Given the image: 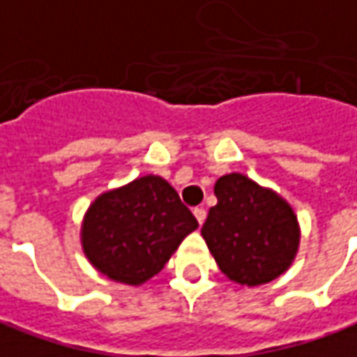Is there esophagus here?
Instances as JSON below:
<instances>
[{"label": "esophagus", "mask_w": 357, "mask_h": 357, "mask_svg": "<svg viewBox=\"0 0 357 357\" xmlns=\"http://www.w3.org/2000/svg\"><path fill=\"white\" fill-rule=\"evenodd\" d=\"M193 215H195V219L199 220V225H203V222H205V217H207V211L203 209V207H195V209H193Z\"/></svg>", "instance_id": "1"}]
</instances>
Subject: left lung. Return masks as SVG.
<instances>
[{"instance_id":"8db88e82","label":"left lung","mask_w":357,"mask_h":357,"mask_svg":"<svg viewBox=\"0 0 357 357\" xmlns=\"http://www.w3.org/2000/svg\"><path fill=\"white\" fill-rule=\"evenodd\" d=\"M215 195L219 201L209 209L201 234L220 271L248 287L280 278L299 246L293 209L242 174L219 178Z\"/></svg>"}]
</instances>
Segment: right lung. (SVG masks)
Wrapping results in <instances>:
<instances>
[{
	"label": "right lung",
	"instance_id": "1",
	"mask_svg": "<svg viewBox=\"0 0 357 357\" xmlns=\"http://www.w3.org/2000/svg\"><path fill=\"white\" fill-rule=\"evenodd\" d=\"M197 219L166 179L144 176L103 193L87 211L82 242L97 270L138 285L154 278Z\"/></svg>",
	"mask_w": 357,
	"mask_h": 357
}]
</instances>
